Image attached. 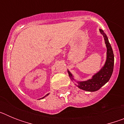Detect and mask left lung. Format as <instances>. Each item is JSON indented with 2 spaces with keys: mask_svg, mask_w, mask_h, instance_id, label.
<instances>
[{
  "mask_svg": "<svg viewBox=\"0 0 124 124\" xmlns=\"http://www.w3.org/2000/svg\"><path fill=\"white\" fill-rule=\"evenodd\" d=\"M99 31L104 38L105 43L107 46V60L104 67L98 72L97 74L93 76V78L86 81L78 82V87L81 89L86 91L94 92L99 90V89L104 85L106 83L109 81L111 77L114 70V56L113 50L112 48L110 43L109 42L106 34L102 30L100 29ZM69 76L73 78V76L69 71Z\"/></svg>",
  "mask_w": 124,
  "mask_h": 124,
  "instance_id": "8db88e82",
  "label": "left lung"
}]
</instances>
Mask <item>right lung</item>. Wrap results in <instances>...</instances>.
I'll return each mask as SVG.
<instances>
[{"instance_id":"add662e5","label":"right lung","mask_w":124,"mask_h":124,"mask_svg":"<svg viewBox=\"0 0 124 124\" xmlns=\"http://www.w3.org/2000/svg\"><path fill=\"white\" fill-rule=\"evenodd\" d=\"M48 94H46V96H44V97H43V98H44V97H46V96H48ZM43 98H41V99H43Z\"/></svg>"}]
</instances>
